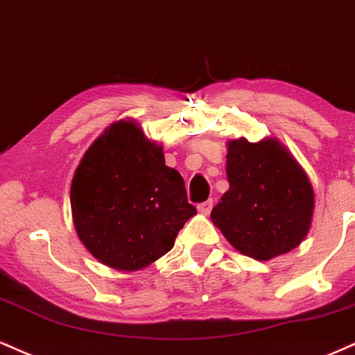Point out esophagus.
<instances>
[{
	"instance_id": "esophagus-1",
	"label": "esophagus",
	"mask_w": 355,
	"mask_h": 355,
	"mask_svg": "<svg viewBox=\"0 0 355 355\" xmlns=\"http://www.w3.org/2000/svg\"><path fill=\"white\" fill-rule=\"evenodd\" d=\"M212 204H214V201H212V199H207V201L198 204V211L202 212V214H209L212 209Z\"/></svg>"
}]
</instances>
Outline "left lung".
I'll return each instance as SVG.
<instances>
[{
	"label": "left lung",
	"mask_w": 355,
	"mask_h": 355,
	"mask_svg": "<svg viewBox=\"0 0 355 355\" xmlns=\"http://www.w3.org/2000/svg\"><path fill=\"white\" fill-rule=\"evenodd\" d=\"M226 157L229 191L212 209V223L252 259L297 248L314 211V191L301 166L276 139L229 141Z\"/></svg>",
	"instance_id": "left-lung-1"
}]
</instances>
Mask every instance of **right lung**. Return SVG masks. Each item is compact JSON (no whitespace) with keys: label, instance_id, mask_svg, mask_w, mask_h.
I'll list each match as a JSON object with an SVG mask.
<instances>
[{"label":"right lung","instance_id":"right-lung-1","mask_svg":"<svg viewBox=\"0 0 355 355\" xmlns=\"http://www.w3.org/2000/svg\"><path fill=\"white\" fill-rule=\"evenodd\" d=\"M76 232L96 259L118 270H139L173 249L196 214L184 179L164 164L161 146L131 121L103 132L71 182Z\"/></svg>","mask_w":355,"mask_h":355}]
</instances>
